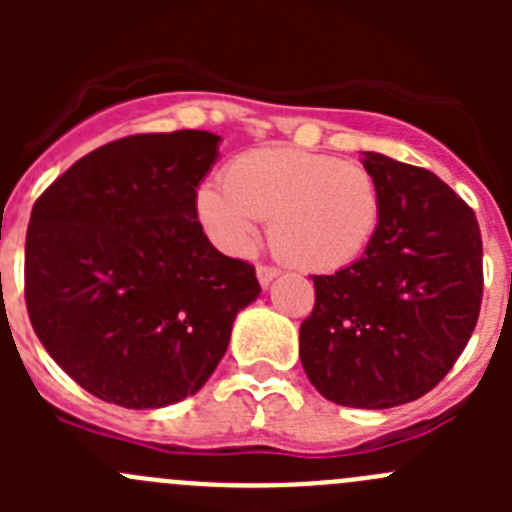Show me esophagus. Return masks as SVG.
<instances>
[{
	"label": "esophagus",
	"instance_id": "1",
	"mask_svg": "<svg viewBox=\"0 0 512 512\" xmlns=\"http://www.w3.org/2000/svg\"><path fill=\"white\" fill-rule=\"evenodd\" d=\"M275 277H280V270L277 267H270V265H257V282H260V287H270V282L275 280Z\"/></svg>",
	"mask_w": 512,
	"mask_h": 512
}]
</instances>
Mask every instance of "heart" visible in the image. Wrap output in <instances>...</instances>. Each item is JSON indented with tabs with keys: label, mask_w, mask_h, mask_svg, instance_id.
Listing matches in <instances>:
<instances>
[{
	"label": "heart",
	"mask_w": 512,
	"mask_h": 512,
	"mask_svg": "<svg viewBox=\"0 0 512 512\" xmlns=\"http://www.w3.org/2000/svg\"><path fill=\"white\" fill-rule=\"evenodd\" d=\"M195 213L215 245L245 255L257 223L280 257L309 272H337L366 252L381 220V190L359 163L302 148H257L203 183Z\"/></svg>",
	"instance_id": "heart-1"
}]
</instances>
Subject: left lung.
<instances>
[{"mask_svg": "<svg viewBox=\"0 0 512 512\" xmlns=\"http://www.w3.org/2000/svg\"><path fill=\"white\" fill-rule=\"evenodd\" d=\"M361 163L381 190L379 227L359 260L312 277L299 359L324 399L391 409L428 394L466 349L483 242L473 210L431 170L374 151Z\"/></svg>", "mask_w": 512, "mask_h": 512, "instance_id": "left-lung-1", "label": "left lung"}]
</instances>
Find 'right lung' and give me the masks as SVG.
<instances>
[{"label": "right lung", "instance_id": "obj_1", "mask_svg": "<svg viewBox=\"0 0 512 512\" xmlns=\"http://www.w3.org/2000/svg\"><path fill=\"white\" fill-rule=\"evenodd\" d=\"M223 138L143 133L76 160L34 203L24 297L51 359L89 394L163 409L218 369L255 267L213 247L195 193Z\"/></svg>", "mask_w": 512, "mask_h": 512}]
</instances>
